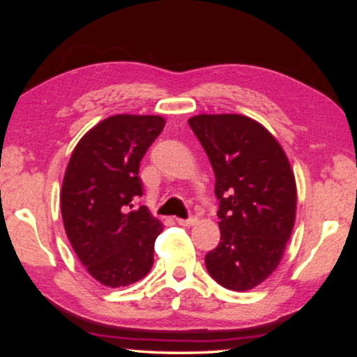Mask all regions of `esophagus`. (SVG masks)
<instances>
[{"instance_id":"34e87169","label":"esophagus","mask_w":357,"mask_h":357,"mask_svg":"<svg viewBox=\"0 0 357 357\" xmlns=\"http://www.w3.org/2000/svg\"><path fill=\"white\" fill-rule=\"evenodd\" d=\"M176 222L179 223L181 227H192V225H195V223H197V219H195V217H190V219H176Z\"/></svg>"}]
</instances>
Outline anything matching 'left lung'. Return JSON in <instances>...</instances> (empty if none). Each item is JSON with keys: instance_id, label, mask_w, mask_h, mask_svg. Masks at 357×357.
I'll return each mask as SVG.
<instances>
[{"instance_id": "obj_1", "label": "left lung", "mask_w": 357, "mask_h": 357, "mask_svg": "<svg viewBox=\"0 0 357 357\" xmlns=\"http://www.w3.org/2000/svg\"><path fill=\"white\" fill-rule=\"evenodd\" d=\"M189 126L206 151L219 198L220 243L204 261L233 291L264 282L279 266L296 220V181L271 132L244 114H197Z\"/></svg>"}]
</instances>
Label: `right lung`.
Instances as JSON below:
<instances>
[{"instance_id": "1", "label": "right lung", "mask_w": 357, "mask_h": 357, "mask_svg": "<svg viewBox=\"0 0 357 357\" xmlns=\"http://www.w3.org/2000/svg\"><path fill=\"white\" fill-rule=\"evenodd\" d=\"M164 126L157 114H114L82 137L66 168V234L89 275L105 287H128L153 268L164 227L135 203L143 195L140 162Z\"/></svg>"}]
</instances>
